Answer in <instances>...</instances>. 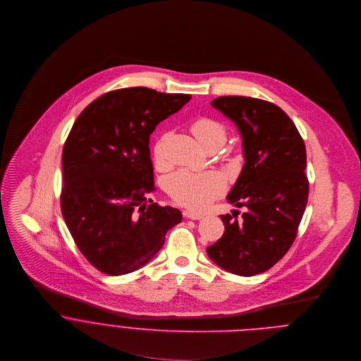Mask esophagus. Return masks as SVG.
<instances>
[{"label":"esophagus","mask_w":361,"mask_h":361,"mask_svg":"<svg viewBox=\"0 0 361 361\" xmlns=\"http://www.w3.org/2000/svg\"><path fill=\"white\" fill-rule=\"evenodd\" d=\"M183 215L186 216V218H189V219H202L204 215L203 214H200V212H195V211H185L183 212Z\"/></svg>","instance_id":"34e87169"}]
</instances>
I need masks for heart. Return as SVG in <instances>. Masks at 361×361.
I'll return each instance as SVG.
<instances>
[{"instance_id": "obj_1", "label": "heart", "mask_w": 361, "mask_h": 361, "mask_svg": "<svg viewBox=\"0 0 361 361\" xmlns=\"http://www.w3.org/2000/svg\"><path fill=\"white\" fill-rule=\"evenodd\" d=\"M192 132L196 139L204 146L208 142L218 140L225 142V129L218 122L211 119H199L192 125ZM164 140L158 142L155 146L157 159L162 158ZM224 188L221 178L214 173H197L190 171H179L173 173L168 182L166 189L169 195L180 204L192 208H202L216 196Z\"/></svg>"}]
</instances>
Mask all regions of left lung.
<instances>
[{
  "mask_svg": "<svg viewBox=\"0 0 361 361\" xmlns=\"http://www.w3.org/2000/svg\"><path fill=\"white\" fill-rule=\"evenodd\" d=\"M211 105L242 136L245 165L226 199L245 207V212L240 218L238 211L221 215L225 232L207 247V255L228 272L252 276L276 264L296 238L309 197L306 146L292 119L275 104L225 96Z\"/></svg>",
  "mask_w": 361,
  "mask_h": 361,
  "instance_id": "obj_1",
  "label": "left lung"
}]
</instances>
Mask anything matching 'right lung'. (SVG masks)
<instances>
[{
	"instance_id": "obj_1",
	"label": "right lung",
	"mask_w": 361,
	"mask_h": 361,
	"mask_svg": "<svg viewBox=\"0 0 361 361\" xmlns=\"http://www.w3.org/2000/svg\"><path fill=\"white\" fill-rule=\"evenodd\" d=\"M190 94L147 87L105 93L73 123L62 152L61 208L82 252L106 275H125L159 252L182 212L153 203L150 135Z\"/></svg>"
}]
</instances>
